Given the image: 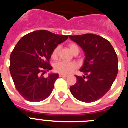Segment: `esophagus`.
I'll return each instance as SVG.
<instances>
[{"label":"esophagus","mask_w":128,"mask_h":128,"mask_svg":"<svg viewBox=\"0 0 128 128\" xmlns=\"http://www.w3.org/2000/svg\"><path fill=\"white\" fill-rule=\"evenodd\" d=\"M60 77H61V78H67L68 76H67V75H64V74H60Z\"/></svg>","instance_id":"34e87169"}]
</instances>
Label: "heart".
I'll return each instance as SVG.
<instances>
[{
  "label": "heart",
  "instance_id": "b5f03b06",
  "mask_svg": "<svg viewBox=\"0 0 128 128\" xmlns=\"http://www.w3.org/2000/svg\"><path fill=\"white\" fill-rule=\"evenodd\" d=\"M69 49L72 54L75 53L76 52L79 51V47L75 44H70L68 46ZM58 47H56L52 53V58L53 59H56L58 56ZM76 67L75 63H69V62H59L55 65V70L57 72L62 74H68L72 71L74 70Z\"/></svg>",
  "mask_w": 128,
  "mask_h": 128
}]
</instances>
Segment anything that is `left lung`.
Returning a JSON list of instances; mask_svg holds the SVG:
<instances>
[{"label":"left lung","mask_w":128,"mask_h":128,"mask_svg":"<svg viewBox=\"0 0 128 128\" xmlns=\"http://www.w3.org/2000/svg\"><path fill=\"white\" fill-rule=\"evenodd\" d=\"M84 53L80 71L82 77L77 76V82L70 87L76 99L84 102H92L106 94L118 74V58L110 43L93 34L69 36Z\"/></svg>","instance_id":"obj_1"}]
</instances>
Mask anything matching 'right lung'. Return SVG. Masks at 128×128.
I'll list each match as a JSON object with an SVG mask.
<instances>
[{
    "label": "right lung",
    "mask_w": 128,
    "mask_h": 128,
    "mask_svg": "<svg viewBox=\"0 0 128 128\" xmlns=\"http://www.w3.org/2000/svg\"><path fill=\"white\" fill-rule=\"evenodd\" d=\"M68 37L36 30L22 37L16 45L10 56V73L16 88L26 100L40 102L51 94L59 74L51 72L45 78L41 72L52 69L48 63L52 53Z\"/></svg>",
    "instance_id": "obj_1"
}]
</instances>
